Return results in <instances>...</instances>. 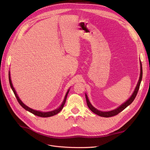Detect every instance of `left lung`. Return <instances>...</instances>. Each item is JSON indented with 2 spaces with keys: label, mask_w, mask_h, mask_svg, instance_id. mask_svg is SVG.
Segmentation results:
<instances>
[{
  "label": "left lung",
  "mask_w": 150,
  "mask_h": 150,
  "mask_svg": "<svg viewBox=\"0 0 150 150\" xmlns=\"http://www.w3.org/2000/svg\"><path fill=\"white\" fill-rule=\"evenodd\" d=\"M142 77H143V69H142V62H141V72H140L139 79V81H138V83L137 88H135V90H134L133 94H132V96H131V97L128 99V101H127L126 102H125L124 104H122L121 106H120L119 108H117V109H116V110L111 111H108V112H102V111H98V110H96V108H94L91 105V104L90 103L89 99L88 98L87 95L86 94V103H87L88 108L90 109L91 111H93L94 113H95V114H96V115L100 116H102V117H111V116H113L117 115V114H119L120 112H121L122 110H124L127 106H128L129 104H131V103H132L134 101V99H135L136 96H137V93L138 92V90H139V86H140L141 82H142Z\"/></svg>",
  "instance_id": "1"
}]
</instances>
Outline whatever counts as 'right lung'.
<instances>
[{
  "label": "right lung",
  "instance_id": "obj_1",
  "mask_svg": "<svg viewBox=\"0 0 150 150\" xmlns=\"http://www.w3.org/2000/svg\"><path fill=\"white\" fill-rule=\"evenodd\" d=\"M8 80H9L10 86H11V88H12V91H13V93H14L15 96H16V98H17V101L19 102V103L21 104V106H22V108H24L25 109V110H28V111L32 112V113H33V114H34V115H36V116H40V117H46L52 116H54V115H57V113L59 112L62 110V109L63 108V107H64V104H65L66 101V98H67V94H68V93H69V90H68L67 93H66V96H65L64 101H63V102H62V104L61 105V106H60L59 108H57V110H54V111H50V112H40V111H35V110H33V109H31V108H29L28 106H25V104L21 101V99L19 98V97H18L17 94V93H16V91H15L14 88H13V86H12V81H11V76H10V72H8Z\"/></svg>",
  "mask_w": 150,
  "mask_h": 150
}]
</instances>
